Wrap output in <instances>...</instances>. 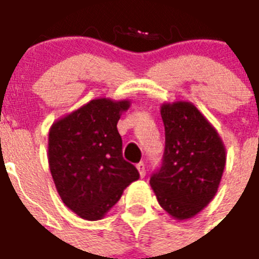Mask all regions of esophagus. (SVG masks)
<instances>
[{
	"instance_id": "1",
	"label": "esophagus",
	"mask_w": 259,
	"mask_h": 259,
	"mask_svg": "<svg viewBox=\"0 0 259 259\" xmlns=\"http://www.w3.org/2000/svg\"><path fill=\"white\" fill-rule=\"evenodd\" d=\"M137 169H138V172H140V177H141V178L145 177V174H147V169H145V164H144L143 161H141V163H138Z\"/></svg>"
}]
</instances>
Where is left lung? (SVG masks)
I'll return each mask as SVG.
<instances>
[{
	"label": "left lung",
	"mask_w": 259,
	"mask_h": 259,
	"mask_svg": "<svg viewBox=\"0 0 259 259\" xmlns=\"http://www.w3.org/2000/svg\"><path fill=\"white\" fill-rule=\"evenodd\" d=\"M160 114L164 155L149 183L161 208L175 220H186L216 195L226 167V147L212 123L190 102L164 103Z\"/></svg>",
	"instance_id": "left-lung-1"
}]
</instances>
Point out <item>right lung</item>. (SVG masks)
<instances>
[{
  "instance_id": "right-lung-1",
  "label": "right lung",
  "mask_w": 259,
  "mask_h": 259,
  "mask_svg": "<svg viewBox=\"0 0 259 259\" xmlns=\"http://www.w3.org/2000/svg\"><path fill=\"white\" fill-rule=\"evenodd\" d=\"M130 100L99 98L59 118L49 132V167L61 200L84 220H100L137 168L122 156L116 123Z\"/></svg>"
}]
</instances>
